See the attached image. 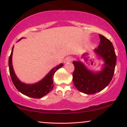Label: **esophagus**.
Listing matches in <instances>:
<instances>
[{"label": "esophagus", "instance_id": "1", "mask_svg": "<svg viewBox=\"0 0 127 127\" xmlns=\"http://www.w3.org/2000/svg\"><path fill=\"white\" fill-rule=\"evenodd\" d=\"M72 60V58L70 56H68L64 59V63H68V62H71Z\"/></svg>", "mask_w": 127, "mask_h": 127}]
</instances>
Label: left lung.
Masks as SVG:
<instances>
[{
    "label": "left lung",
    "mask_w": 127,
    "mask_h": 127,
    "mask_svg": "<svg viewBox=\"0 0 127 127\" xmlns=\"http://www.w3.org/2000/svg\"><path fill=\"white\" fill-rule=\"evenodd\" d=\"M100 43L94 51L105 61L104 68L99 72L94 73L86 68L80 62H73L75 69L73 82L79 91L92 95L101 91L109 84L114 74L116 55L111 41L103 35H99Z\"/></svg>",
    "instance_id": "8db88e82"
}]
</instances>
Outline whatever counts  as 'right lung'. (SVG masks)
I'll use <instances>...</instances> for the list:
<instances>
[{
	"instance_id": "right-lung-1",
	"label": "right lung",
	"mask_w": 127,
	"mask_h": 127,
	"mask_svg": "<svg viewBox=\"0 0 127 127\" xmlns=\"http://www.w3.org/2000/svg\"><path fill=\"white\" fill-rule=\"evenodd\" d=\"M13 49H14V46L12 47L11 55L9 57V71L11 80H12V83H14V86L17 90L24 95L32 98H36V99H39V98L42 97L43 96H45V95L51 91L54 85L53 84L54 75L56 71L63 65V64L61 63L59 65L54 67V68L51 70V71L47 74L46 76L39 83L31 85L26 84L24 83H22L17 78L15 74L14 69H13L12 64Z\"/></svg>"
}]
</instances>
